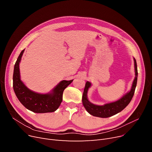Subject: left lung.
I'll return each mask as SVG.
<instances>
[{"label": "left lung", "mask_w": 152, "mask_h": 152, "mask_svg": "<svg viewBox=\"0 0 152 152\" xmlns=\"http://www.w3.org/2000/svg\"><path fill=\"white\" fill-rule=\"evenodd\" d=\"M134 61L135 76L132 83L131 89L130 91L126 93L122 98L116 102L106 103V104L103 105H97L93 104L87 99V92H88L89 87L91 86V83L89 81L86 82L83 95L82 101L83 104L87 112L94 116L100 118H108L119 113L128 105L133 97L137 81L138 73L137 63L134 58Z\"/></svg>", "instance_id": "1"}]
</instances>
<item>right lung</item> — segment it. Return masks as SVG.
Masks as SVG:
<instances>
[{"mask_svg": "<svg viewBox=\"0 0 152 152\" xmlns=\"http://www.w3.org/2000/svg\"><path fill=\"white\" fill-rule=\"evenodd\" d=\"M25 50H23L15 63L13 75V87L19 101L28 110L37 113L53 112L60 107L63 99L64 90L73 79L63 80L59 83L51 92L39 94L32 91L21 81L20 62Z\"/></svg>", "mask_w": 152, "mask_h": 152, "instance_id": "add662e5", "label": "right lung"}]
</instances>
